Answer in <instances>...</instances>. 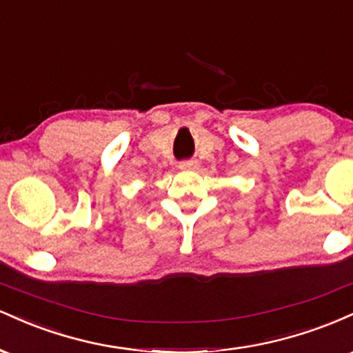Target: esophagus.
<instances>
[{
	"label": "esophagus",
	"instance_id": "1",
	"mask_svg": "<svg viewBox=\"0 0 353 353\" xmlns=\"http://www.w3.org/2000/svg\"><path fill=\"white\" fill-rule=\"evenodd\" d=\"M196 168H197V161L185 159V161H181V163H179V169H182V171H194Z\"/></svg>",
	"mask_w": 353,
	"mask_h": 353
}]
</instances>
